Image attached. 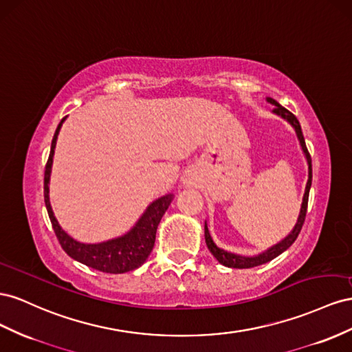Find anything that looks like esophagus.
<instances>
[{"instance_id":"1","label":"esophagus","mask_w":352,"mask_h":352,"mask_svg":"<svg viewBox=\"0 0 352 352\" xmlns=\"http://www.w3.org/2000/svg\"><path fill=\"white\" fill-rule=\"evenodd\" d=\"M184 183H186V184H190V183H192V182H190V177H187V175L184 177Z\"/></svg>"}]
</instances>
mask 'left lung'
<instances>
[{"instance_id": "obj_1", "label": "left lung", "mask_w": 352, "mask_h": 352, "mask_svg": "<svg viewBox=\"0 0 352 352\" xmlns=\"http://www.w3.org/2000/svg\"><path fill=\"white\" fill-rule=\"evenodd\" d=\"M268 102L271 104H274V113L280 115L282 118H285L286 120H289L290 124H292V126L295 128L296 131V135L299 138V143H300V147H302L304 153L307 156V162H308V183H307V187H305V195H304V200H302V206H300V212H299V218H298V223L295 226V228L292 230V233H290L283 242H280L278 245L273 246L271 249H268L267 252L261 254L255 258H245V256H239V255H234V254H230V252H226V250L217 248V245L214 243V240L210 239V234L208 232V227L205 224V240H206V246L208 249L210 250V254H212L221 264L226 265V267H230V268H252V267H258V265H263L265 263H268V261L274 259L276 256H278L282 252H285V250L292 246V243L296 240L298 234L300 233V228H302L304 226V221H305V215H307V208H308V195H309V187H311V182H313V166H311V156H309V152L308 148L305 146V140H304V135H302V131H300V125L298 122L296 116L289 112V110L286 107H283L282 104H278L276 100L273 98H268Z\"/></svg>"}]
</instances>
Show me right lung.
<instances>
[{
  "label": "right lung",
  "instance_id": "right-lung-1",
  "mask_svg": "<svg viewBox=\"0 0 352 352\" xmlns=\"http://www.w3.org/2000/svg\"><path fill=\"white\" fill-rule=\"evenodd\" d=\"M65 119L66 118L62 119V122L58 124L54 133L52 150H50V156L44 173V200L50 221H52L54 233L58 239V243L62 245L63 250L70 258L79 261V263L85 264L87 267L103 271V273L120 274L126 273V271L135 270L144 263L150 252H152V249L155 246L157 226L164 214L166 212L168 206L173 202L174 195H166L155 200V202L146 209V212L138 219V223L131 232L122 237L109 240V242H103L98 245H85L76 242V240L67 236L63 232V228L58 226L48 199V183L50 173H52L53 155L56 148L57 135L60 128H62V124L65 122Z\"/></svg>",
  "mask_w": 352,
  "mask_h": 352
}]
</instances>
